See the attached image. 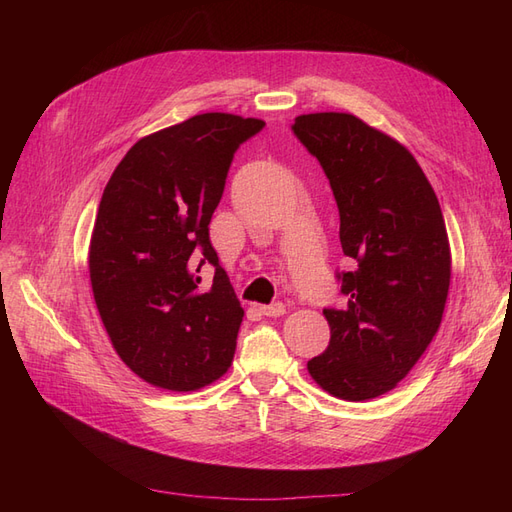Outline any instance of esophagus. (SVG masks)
Masks as SVG:
<instances>
[{"label": "esophagus", "instance_id": "1", "mask_svg": "<svg viewBox=\"0 0 512 512\" xmlns=\"http://www.w3.org/2000/svg\"><path fill=\"white\" fill-rule=\"evenodd\" d=\"M260 314L269 316V318H277L286 314V305L284 303H271V305H260Z\"/></svg>", "mask_w": 512, "mask_h": 512}]
</instances>
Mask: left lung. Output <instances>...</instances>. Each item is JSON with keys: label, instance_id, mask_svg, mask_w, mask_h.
I'll use <instances>...</instances> for the list:
<instances>
[{"label": "left lung", "instance_id": "obj_1", "mask_svg": "<svg viewBox=\"0 0 512 512\" xmlns=\"http://www.w3.org/2000/svg\"><path fill=\"white\" fill-rule=\"evenodd\" d=\"M292 132L318 158L339 209L344 309H324L329 348L307 361L320 389L346 401L393 391L438 333L451 245L438 196L412 153L350 113H309Z\"/></svg>", "mask_w": 512, "mask_h": 512}]
</instances>
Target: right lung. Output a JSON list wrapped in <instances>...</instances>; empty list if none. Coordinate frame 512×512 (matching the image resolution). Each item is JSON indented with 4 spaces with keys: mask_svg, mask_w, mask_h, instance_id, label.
Wrapping results in <instances>:
<instances>
[{
    "mask_svg": "<svg viewBox=\"0 0 512 512\" xmlns=\"http://www.w3.org/2000/svg\"><path fill=\"white\" fill-rule=\"evenodd\" d=\"M265 121L203 113L136 141L108 179L89 243V280L119 359L177 393L222 378L243 307L209 241L232 156ZM216 267L197 288L199 267Z\"/></svg>",
    "mask_w": 512,
    "mask_h": 512,
    "instance_id": "1",
    "label": "right lung"
}]
</instances>
